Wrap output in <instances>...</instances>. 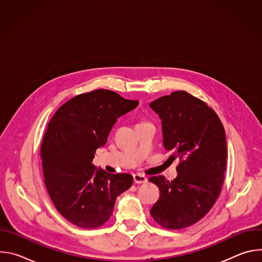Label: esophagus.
Segmentation results:
<instances>
[{
  "instance_id": "34e87169",
  "label": "esophagus",
  "mask_w": 262,
  "mask_h": 262,
  "mask_svg": "<svg viewBox=\"0 0 262 262\" xmlns=\"http://www.w3.org/2000/svg\"><path fill=\"white\" fill-rule=\"evenodd\" d=\"M134 182L136 184H141V183H145L147 182V178L144 175L141 174H135L134 175Z\"/></svg>"
}]
</instances>
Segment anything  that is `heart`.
<instances>
[{"mask_svg":"<svg viewBox=\"0 0 262 262\" xmlns=\"http://www.w3.org/2000/svg\"><path fill=\"white\" fill-rule=\"evenodd\" d=\"M141 123H146V122H141ZM141 123H139V124H141Z\"/></svg>","mask_w":262,"mask_h":262,"instance_id":"heart-1","label":"heart"}]
</instances>
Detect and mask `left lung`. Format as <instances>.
<instances>
[{
	"label": "left lung",
	"mask_w": 262,
	"mask_h": 262,
	"mask_svg": "<svg viewBox=\"0 0 262 262\" xmlns=\"http://www.w3.org/2000/svg\"><path fill=\"white\" fill-rule=\"evenodd\" d=\"M162 119L164 147L172 161L179 160L177 177L171 181L152 176L160 198L150 209L166 229L194 225L215 203L226 171L225 129L207 103L186 91H175L150 103Z\"/></svg>",
	"instance_id": "1"
}]
</instances>
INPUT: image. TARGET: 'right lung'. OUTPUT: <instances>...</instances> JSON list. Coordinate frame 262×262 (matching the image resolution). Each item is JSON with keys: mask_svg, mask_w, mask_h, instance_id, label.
I'll return each mask as SVG.
<instances>
[{"mask_svg": "<svg viewBox=\"0 0 262 262\" xmlns=\"http://www.w3.org/2000/svg\"><path fill=\"white\" fill-rule=\"evenodd\" d=\"M138 104L114 91L97 89L69 99L51 119L40 148L45 184L57 210L73 225L102 226L117 196L133 184L130 174L96 170L91 162L117 119Z\"/></svg>", "mask_w": 262, "mask_h": 262, "instance_id": "1", "label": "right lung"}]
</instances>
